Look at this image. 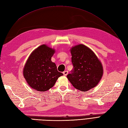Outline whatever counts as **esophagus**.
Returning a JSON list of instances; mask_svg holds the SVG:
<instances>
[{"mask_svg":"<svg viewBox=\"0 0 128 128\" xmlns=\"http://www.w3.org/2000/svg\"><path fill=\"white\" fill-rule=\"evenodd\" d=\"M63 74H64V76H67V74H68V72L67 71V70H66V71H64L63 72Z\"/></svg>","mask_w":128,"mask_h":128,"instance_id":"34e87169","label":"esophagus"}]
</instances>
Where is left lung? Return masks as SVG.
Instances as JSON below:
<instances>
[{"label":"left lung","instance_id":"obj_1","mask_svg":"<svg viewBox=\"0 0 128 128\" xmlns=\"http://www.w3.org/2000/svg\"><path fill=\"white\" fill-rule=\"evenodd\" d=\"M70 52L74 69L67 77L72 86L86 92L98 85L102 77L103 68L94 52L82 44L72 47Z\"/></svg>","mask_w":128,"mask_h":128}]
</instances>
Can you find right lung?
<instances>
[{
    "instance_id": "1",
    "label": "right lung",
    "mask_w": 128,
    "mask_h": 128,
    "mask_svg": "<svg viewBox=\"0 0 128 128\" xmlns=\"http://www.w3.org/2000/svg\"><path fill=\"white\" fill-rule=\"evenodd\" d=\"M54 49L46 44L35 49L29 56L23 69V76L28 85L33 89L45 92L54 86L58 78L63 74L57 70L51 57Z\"/></svg>"
}]
</instances>
